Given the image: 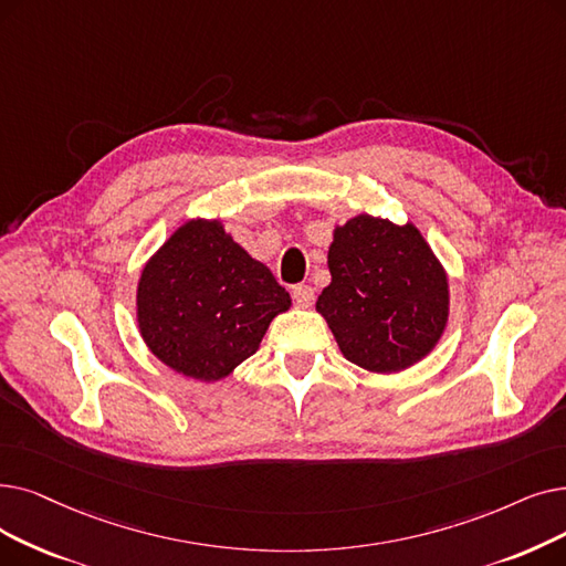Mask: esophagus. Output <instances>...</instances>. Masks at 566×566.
<instances>
[{
    "instance_id": "esophagus-1",
    "label": "esophagus",
    "mask_w": 566,
    "mask_h": 566,
    "mask_svg": "<svg viewBox=\"0 0 566 566\" xmlns=\"http://www.w3.org/2000/svg\"><path fill=\"white\" fill-rule=\"evenodd\" d=\"M293 301H296L298 307H310L314 303V289L310 284L293 286Z\"/></svg>"
}]
</instances>
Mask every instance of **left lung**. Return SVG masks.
<instances>
[{"label": "left lung", "mask_w": 566, "mask_h": 566, "mask_svg": "<svg viewBox=\"0 0 566 566\" xmlns=\"http://www.w3.org/2000/svg\"><path fill=\"white\" fill-rule=\"evenodd\" d=\"M331 284L316 301L342 356L396 375L423 360L449 324L447 268L413 222L356 214L333 229Z\"/></svg>", "instance_id": "obj_1"}]
</instances>
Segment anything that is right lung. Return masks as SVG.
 <instances>
[{
  "mask_svg": "<svg viewBox=\"0 0 566 566\" xmlns=\"http://www.w3.org/2000/svg\"><path fill=\"white\" fill-rule=\"evenodd\" d=\"M289 307V291L240 248L222 219H187L145 261L136 286V324L147 349L174 373L206 384L248 360Z\"/></svg>",
  "mask_w": 566,
  "mask_h": 566,
  "instance_id": "obj_1",
  "label": "right lung"
}]
</instances>
